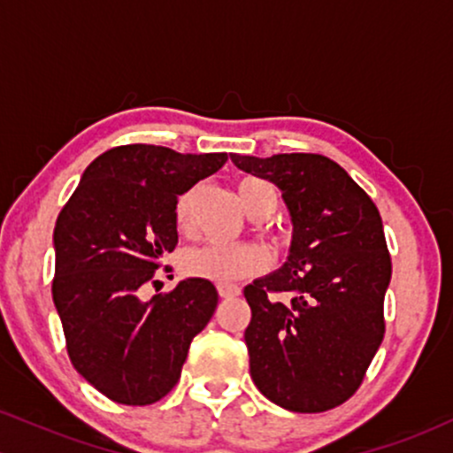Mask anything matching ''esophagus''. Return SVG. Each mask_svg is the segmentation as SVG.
<instances>
[{
  "label": "esophagus",
  "instance_id": "34e87169",
  "mask_svg": "<svg viewBox=\"0 0 453 453\" xmlns=\"http://www.w3.org/2000/svg\"><path fill=\"white\" fill-rule=\"evenodd\" d=\"M219 296L226 300L236 298V296H241V288L238 285H219Z\"/></svg>",
  "mask_w": 453,
  "mask_h": 453
}]
</instances>
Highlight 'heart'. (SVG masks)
<instances>
[{
  "label": "heart",
  "mask_w": 453,
  "mask_h": 453,
  "mask_svg": "<svg viewBox=\"0 0 453 453\" xmlns=\"http://www.w3.org/2000/svg\"><path fill=\"white\" fill-rule=\"evenodd\" d=\"M238 197H241L244 211L257 221L270 219L280 206L277 187L262 179H242L238 183ZM191 202H194V191H185L176 200L174 217L179 227H187L189 223ZM266 264L268 253L264 251V247L251 242L204 244V247L189 249L183 257L187 277L204 279L219 285H230L234 280L253 277V274L262 273Z\"/></svg>",
  "instance_id": "obj_1"
}]
</instances>
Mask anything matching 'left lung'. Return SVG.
I'll use <instances>...</instances> for the list:
<instances>
[{
  "mask_svg": "<svg viewBox=\"0 0 453 453\" xmlns=\"http://www.w3.org/2000/svg\"><path fill=\"white\" fill-rule=\"evenodd\" d=\"M230 157L242 173L279 187L294 227L288 262L244 288L253 383L296 413L339 407L360 388L386 332L392 259L381 215L324 155Z\"/></svg>",
  "mask_w": 453,
  "mask_h": 453,
  "instance_id": "1",
  "label": "left lung"
}]
</instances>
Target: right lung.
Returning a JSON list of instances; mask_svg holds the SVG:
<instances>
[{
  "instance_id": "right-lung-1",
  "label": "right lung",
  "mask_w": 453,
  "mask_h": 453,
  "mask_svg": "<svg viewBox=\"0 0 453 453\" xmlns=\"http://www.w3.org/2000/svg\"><path fill=\"white\" fill-rule=\"evenodd\" d=\"M226 161V153L114 147L87 165L57 217L53 300L67 356L114 403L136 407L164 398L215 313L219 294L211 280L185 279L150 300L140 289L179 242V196Z\"/></svg>"
}]
</instances>
